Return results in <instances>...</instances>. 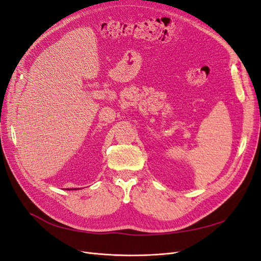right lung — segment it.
<instances>
[{"label": "right lung", "instance_id": "right-lung-1", "mask_svg": "<svg viewBox=\"0 0 261 261\" xmlns=\"http://www.w3.org/2000/svg\"><path fill=\"white\" fill-rule=\"evenodd\" d=\"M75 189H76V188H75ZM69 191H70V189H69Z\"/></svg>", "mask_w": 261, "mask_h": 261}]
</instances>
